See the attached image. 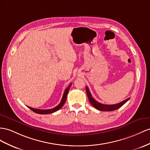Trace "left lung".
<instances>
[{"label": "left lung", "instance_id": "obj_1", "mask_svg": "<svg viewBox=\"0 0 150 150\" xmlns=\"http://www.w3.org/2000/svg\"><path fill=\"white\" fill-rule=\"evenodd\" d=\"M86 93L87 94L88 98H89V100L91 103V104L93 105L96 109L100 111H108V112H112V111L116 110L119 108H120L122 106L124 105L127 101L129 100L130 99V98H129L127 99H125V100L115 105H104V104H102V103L96 101L93 97H92V95L90 93L89 88H88L87 86L86 87Z\"/></svg>", "mask_w": 150, "mask_h": 150}]
</instances>
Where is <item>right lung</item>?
<instances>
[{
    "label": "right lung",
    "instance_id": "add662e5",
    "mask_svg": "<svg viewBox=\"0 0 150 150\" xmlns=\"http://www.w3.org/2000/svg\"><path fill=\"white\" fill-rule=\"evenodd\" d=\"M71 86V83H70V85L68 86V87L66 89H65L64 92V94H63V98H62V99H61V101L60 102L59 104L57 105V106L54 107V108H52V109H49V110H40V109H36V108H31V107L30 106H28V108L32 110L33 112H35L36 113H38V114H42V115H45V114H50V113H54L55 112H57V110H60L61 108H62V106H63V105L64 104L65 101H66V99H67V94H68V93L69 91V89H70V86Z\"/></svg>",
    "mask_w": 150,
    "mask_h": 150
}]
</instances>
